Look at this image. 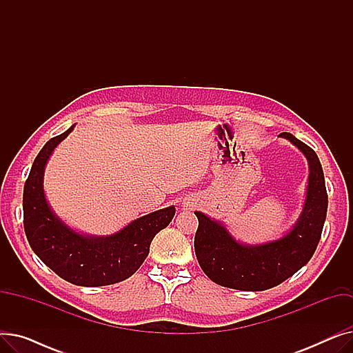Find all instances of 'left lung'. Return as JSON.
<instances>
[{"instance_id": "8db88e82", "label": "left lung", "mask_w": 353, "mask_h": 353, "mask_svg": "<svg viewBox=\"0 0 353 353\" xmlns=\"http://www.w3.org/2000/svg\"><path fill=\"white\" fill-rule=\"evenodd\" d=\"M281 136L306 156L310 170L302 216L288 234L261 246L239 245L220 223L196 212V257L209 279L220 286L246 292L270 289L303 268L318 248L327 210L322 165L309 145L290 133Z\"/></svg>"}]
</instances>
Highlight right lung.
Instances as JSON below:
<instances>
[{
    "label": "right lung",
    "mask_w": 353,
    "mask_h": 353,
    "mask_svg": "<svg viewBox=\"0 0 353 353\" xmlns=\"http://www.w3.org/2000/svg\"><path fill=\"white\" fill-rule=\"evenodd\" d=\"M50 139L35 157L24 184V230L34 253L64 281L79 286H105L132 276L144 262L153 237L170 223L173 206L145 214L107 237H87L68 229L47 205L44 167L57 144L72 130Z\"/></svg>",
    "instance_id": "obj_1"
}]
</instances>
